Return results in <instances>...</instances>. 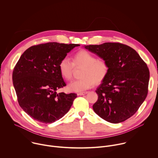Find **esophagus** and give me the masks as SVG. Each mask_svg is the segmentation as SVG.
<instances>
[{"instance_id": "1", "label": "esophagus", "mask_w": 158, "mask_h": 158, "mask_svg": "<svg viewBox=\"0 0 158 158\" xmlns=\"http://www.w3.org/2000/svg\"><path fill=\"white\" fill-rule=\"evenodd\" d=\"M89 92H80V93H78L77 95H86V94H88Z\"/></svg>"}]
</instances>
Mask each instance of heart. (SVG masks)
I'll list each match as a JSON object with an SVG mask.
<instances>
[{"instance_id": "b5f03b06", "label": "heart", "mask_w": 158, "mask_h": 158, "mask_svg": "<svg viewBox=\"0 0 158 158\" xmlns=\"http://www.w3.org/2000/svg\"><path fill=\"white\" fill-rule=\"evenodd\" d=\"M75 67L82 68L80 73L81 78L70 83L68 89L77 92L91 89L95 83L99 84L103 81L109 74L110 68L106 60L97 59L96 56L85 49L77 52L72 58V62L67 58H63L58 64L60 75L67 81L72 79Z\"/></svg>"}]
</instances>
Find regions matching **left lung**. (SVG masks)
<instances>
[{"mask_svg":"<svg viewBox=\"0 0 158 158\" xmlns=\"http://www.w3.org/2000/svg\"><path fill=\"white\" fill-rule=\"evenodd\" d=\"M85 48L109 64V72L98 87L94 112L110 123L117 124L138 110L148 93L147 64L130 46L120 43L87 45Z\"/></svg>","mask_w":158,"mask_h":158,"instance_id":"1","label":"left lung"}]
</instances>
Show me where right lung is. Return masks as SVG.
<instances>
[{
  "label": "right lung",
  "mask_w": 158,
  "mask_h": 158,
  "mask_svg": "<svg viewBox=\"0 0 158 158\" xmlns=\"http://www.w3.org/2000/svg\"><path fill=\"white\" fill-rule=\"evenodd\" d=\"M80 44L55 42L31 46L14 68L12 81L17 101L33 119L52 123L72 107L77 94L57 93L66 86L58 64L68 52Z\"/></svg>",
  "instance_id": "obj_1"
}]
</instances>
